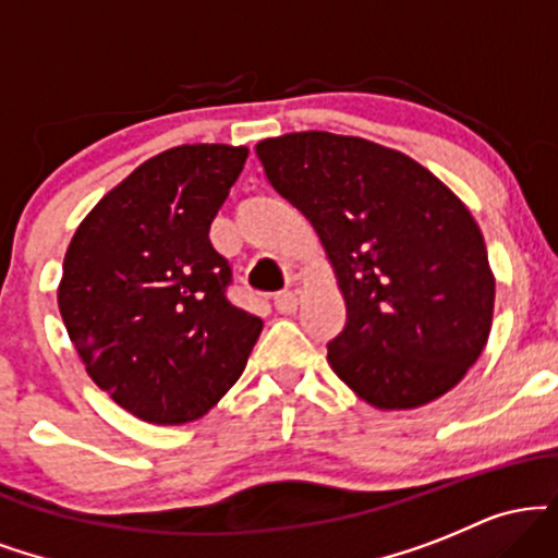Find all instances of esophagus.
<instances>
[{"label":"esophagus","instance_id":"obj_1","mask_svg":"<svg viewBox=\"0 0 558 558\" xmlns=\"http://www.w3.org/2000/svg\"><path fill=\"white\" fill-rule=\"evenodd\" d=\"M275 310L280 312V315H293V312H296V304H299V296L293 291H283V293H278V296H275Z\"/></svg>","mask_w":558,"mask_h":558}]
</instances>
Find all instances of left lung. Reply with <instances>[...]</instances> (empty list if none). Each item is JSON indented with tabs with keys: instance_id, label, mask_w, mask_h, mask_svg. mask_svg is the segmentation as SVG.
<instances>
[{
	"instance_id": "left-lung-1",
	"label": "left lung",
	"mask_w": 558,
	"mask_h": 558,
	"mask_svg": "<svg viewBox=\"0 0 558 558\" xmlns=\"http://www.w3.org/2000/svg\"><path fill=\"white\" fill-rule=\"evenodd\" d=\"M257 157L312 222L343 293L332 373L383 412L448 393L483 354L496 301L462 198L403 151L360 136L286 133L259 141Z\"/></svg>"
}]
</instances>
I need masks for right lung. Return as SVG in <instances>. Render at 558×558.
<instances>
[{
    "instance_id": "obj_1",
    "label": "right lung",
    "mask_w": 558,
    "mask_h": 558,
    "mask_svg": "<svg viewBox=\"0 0 558 558\" xmlns=\"http://www.w3.org/2000/svg\"><path fill=\"white\" fill-rule=\"evenodd\" d=\"M246 146L183 144L99 198L70 241L57 288L86 373L133 417L185 425L239 380L262 319L226 296L209 226Z\"/></svg>"
}]
</instances>
